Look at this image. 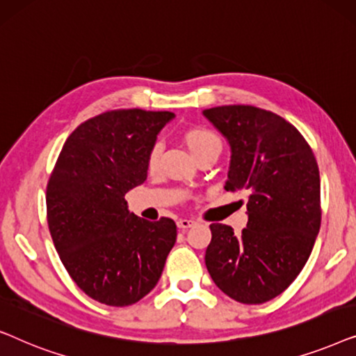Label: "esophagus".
<instances>
[{
    "mask_svg": "<svg viewBox=\"0 0 356 356\" xmlns=\"http://www.w3.org/2000/svg\"><path fill=\"white\" fill-rule=\"evenodd\" d=\"M177 225L179 230H188V228H191L194 225V220H189V218H179Z\"/></svg>",
    "mask_w": 356,
    "mask_h": 356,
    "instance_id": "obj_1",
    "label": "esophagus"
}]
</instances>
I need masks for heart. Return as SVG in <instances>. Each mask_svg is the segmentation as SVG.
I'll use <instances>...</instances> for the list:
<instances>
[{
  "label": "heart",
  "mask_w": 356,
  "mask_h": 356,
  "mask_svg": "<svg viewBox=\"0 0 356 356\" xmlns=\"http://www.w3.org/2000/svg\"><path fill=\"white\" fill-rule=\"evenodd\" d=\"M184 140H186L188 147L194 154V157L201 152H204V150L222 149V143H220V139H218V136L213 133V131L207 129V128H201V126L188 129L186 133H184ZM160 152H162V144L155 143L152 145V149L149 150V155H147V168L149 170L157 168Z\"/></svg>",
  "instance_id": "heart-1"
}]
</instances>
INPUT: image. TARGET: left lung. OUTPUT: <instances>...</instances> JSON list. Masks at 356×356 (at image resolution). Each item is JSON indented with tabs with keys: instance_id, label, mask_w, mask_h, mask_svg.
Listing matches in <instances>:
<instances>
[{
	"instance_id": "left-lung-1",
	"label": "left lung",
	"mask_w": 356,
	"mask_h": 356,
	"mask_svg": "<svg viewBox=\"0 0 356 356\" xmlns=\"http://www.w3.org/2000/svg\"><path fill=\"white\" fill-rule=\"evenodd\" d=\"M232 150L227 191L248 193L241 235L211 223L206 266L223 293L266 303L290 286L313 251L321 227V179L300 131L272 111L223 105L202 111Z\"/></svg>"
}]
</instances>
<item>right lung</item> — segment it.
<instances>
[{
    "mask_svg": "<svg viewBox=\"0 0 356 356\" xmlns=\"http://www.w3.org/2000/svg\"><path fill=\"white\" fill-rule=\"evenodd\" d=\"M172 111L113 110L72 131L47 186V218L63 266L90 298L129 306L157 285L177 241L172 218L144 220L124 194L147 178V155Z\"/></svg>",
    "mask_w": 356,
    "mask_h": 356,
    "instance_id": "obj_1",
    "label": "right lung"
}]
</instances>
